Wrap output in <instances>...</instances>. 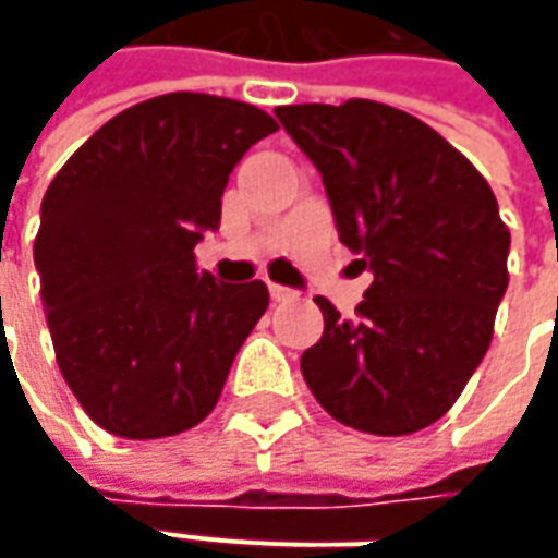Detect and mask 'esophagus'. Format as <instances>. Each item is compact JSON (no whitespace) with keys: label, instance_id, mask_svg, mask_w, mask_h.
Masks as SVG:
<instances>
[{"label":"esophagus","instance_id":"esophagus-1","mask_svg":"<svg viewBox=\"0 0 558 558\" xmlns=\"http://www.w3.org/2000/svg\"><path fill=\"white\" fill-rule=\"evenodd\" d=\"M269 298H272V301H289V298H294V291L286 289V286H272V282H269Z\"/></svg>","mask_w":558,"mask_h":558}]
</instances>
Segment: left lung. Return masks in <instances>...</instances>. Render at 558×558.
Segmentation results:
<instances>
[{"label": "left lung", "mask_w": 558, "mask_h": 558, "mask_svg": "<svg viewBox=\"0 0 558 558\" xmlns=\"http://www.w3.org/2000/svg\"><path fill=\"white\" fill-rule=\"evenodd\" d=\"M316 163L338 239L373 272L344 319L316 298L326 329L301 373L319 407L366 435L438 422L490 348L509 272V229L482 173L413 114L351 98L276 108Z\"/></svg>", "instance_id": "left-lung-1"}]
</instances>
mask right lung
Segmentation results:
<instances>
[{"instance_id": "right-lung-1", "label": "right lung", "mask_w": 558, "mask_h": 558, "mask_svg": "<svg viewBox=\"0 0 558 558\" xmlns=\"http://www.w3.org/2000/svg\"><path fill=\"white\" fill-rule=\"evenodd\" d=\"M276 130L247 101L167 93L98 126L46 189L33 260L54 360L105 432L170 438L217 407L269 291L214 282L195 245L232 167Z\"/></svg>"}]
</instances>
